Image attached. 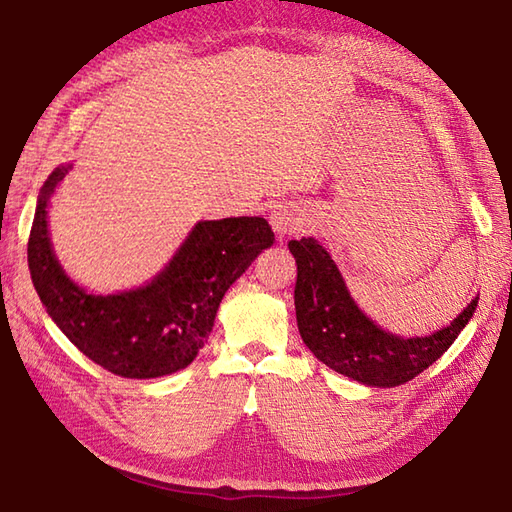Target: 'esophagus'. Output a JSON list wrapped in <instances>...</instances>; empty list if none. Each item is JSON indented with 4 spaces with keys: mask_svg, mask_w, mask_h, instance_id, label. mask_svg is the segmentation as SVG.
<instances>
[{
    "mask_svg": "<svg viewBox=\"0 0 512 512\" xmlns=\"http://www.w3.org/2000/svg\"><path fill=\"white\" fill-rule=\"evenodd\" d=\"M270 224H273L275 233H277L279 237L299 233L301 228H303L301 215L295 213L292 209H288V206H277V209H275L273 213H270Z\"/></svg>",
    "mask_w": 512,
    "mask_h": 512,
    "instance_id": "obj_1",
    "label": "esophagus"
}]
</instances>
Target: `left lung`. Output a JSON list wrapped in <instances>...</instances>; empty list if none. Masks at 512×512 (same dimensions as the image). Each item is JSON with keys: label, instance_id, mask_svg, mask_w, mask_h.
Listing matches in <instances>:
<instances>
[{"label": "left lung", "instance_id": "8db88e82", "mask_svg": "<svg viewBox=\"0 0 512 512\" xmlns=\"http://www.w3.org/2000/svg\"><path fill=\"white\" fill-rule=\"evenodd\" d=\"M288 248L297 262L295 310L303 343L321 363L358 383H409L449 350L477 308L473 299L449 328L422 339H400L356 308L339 268L317 239H290Z\"/></svg>", "mask_w": 512, "mask_h": 512}]
</instances>
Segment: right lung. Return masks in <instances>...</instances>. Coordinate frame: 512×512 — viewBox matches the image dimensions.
Listing matches in <instances>:
<instances>
[{
	"mask_svg": "<svg viewBox=\"0 0 512 512\" xmlns=\"http://www.w3.org/2000/svg\"><path fill=\"white\" fill-rule=\"evenodd\" d=\"M70 167L52 171L28 237L32 284L52 321L79 350L123 378H158L187 367L213 330L224 292L275 233L264 217L200 222L169 266L121 295H88L65 277L48 239L46 206Z\"/></svg>",
	"mask_w": 512,
	"mask_h": 512,
	"instance_id": "1",
	"label": "right lung"
}]
</instances>
